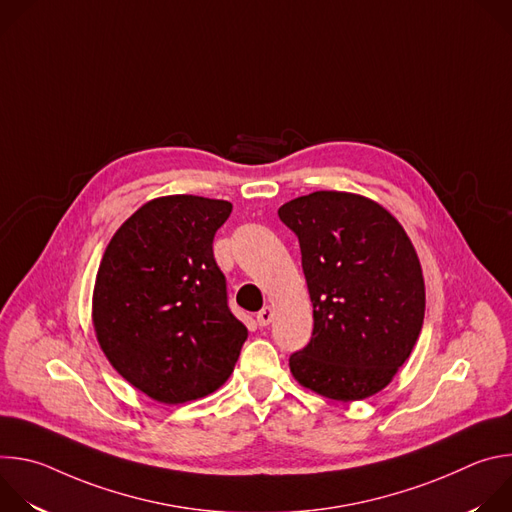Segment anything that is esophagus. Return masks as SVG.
Wrapping results in <instances>:
<instances>
[{
    "label": "esophagus",
    "instance_id": "esophagus-1",
    "mask_svg": "<svg viewBox=\"0 0 512 512\" xmlns=\"http://www.w3.org/2000/svg\"><path fill=\"white\" fill-rule=\"evenodd\" d=\"M271 320H273V308H271V306H265V308L257 314V324H259V326H269Z\"/></svg>",
    "mask_w": 512,
    "mask_h": 512
}]
</instances>
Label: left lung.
I'll use <instances>...</instances> for the list:
<instances>
[{
  "label": "left lung",
  "instance_id": "1",
  "mask_svg": "<svg viewBox=\"0 0 512 512\" xmlns=\"http://www.w3.org/2000/svg\"><path fill=\"white\" fill-rule=\"evenodd\" d=\"M314 306L312 340L289 356L294 379L334 401L383 391L409 358L425 316L421 263L379 202L320 190L285 202Z\"/></svg>",
  "mask_w": 512,
  "mask_h": 512
}]
</instances>
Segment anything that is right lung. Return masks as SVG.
I'll list each match as a JSON object with an SVG mask.
<instances>
[{
	"instance_id": "obj_1",
	"label": "right lung",
	"mask_w": 512,
	"mask_h": 512,
	"mask_svg": "<svg viewBox=\"0 0 512 512\" xmlns=\"http://www.w3.org/2000/svg\"><path fill=\"white\" fill-rule=\"evenodd\" d=\"M233 210L192 194L154 198L117 229L93 289V326L113 369L166 405L214 393L231 377L247 328L227 304L212 255Z\"/></svg>"
}]
</instances>
